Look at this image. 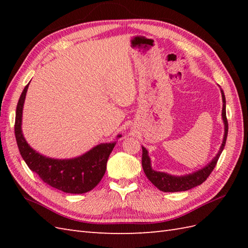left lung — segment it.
I'll return each instance as SVG.
<instances>
[{
    "mask_svg": "<svg viewBox=\"0 0 248 248\" xmlns=\"http://www.w3.org/2000/svg\"><path fill=\"white\" fill-rule=\"evenodd\" d=\"M222 93V99H223V109H222V118L224 123V139L222 141V145L219 147V150L213 159L210 161L207 165L203 166L200 170L194 171L192 173H187V175L183 176H173L170 173H167L164 171H156L152 170L151 166V160L148 155V150L145 147H141L143 149V155H141V165H143L144 172L146 173L147 178L149 179L151 183L155 186L157 188L162 192H182L187 191L195 186H200L202 182L207 180V178L210 176V173L214 170L215 165H217L218 157L224 150V147L226 144V140H227L228 134V121L226 117V99L223 89H220Z\"/></svg>",
    "mask_w": 248,
    "mask_h": 248,
    "instance_id": "obj_1",
    "label": "left lung"
}]
</instances>
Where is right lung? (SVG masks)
Here are the masks:
<instances>
[{
    "instance_id": "obj_1",
    "label": "right lung",
    "mask_w": 248,
    "mask_h": 248,
    "mask_svg": "<svg viewBox=\"0 0 248 248\" xmlns=\"http://www.w3.org/2000/svg\"><path fill=\"white\" fill-rule=\"evenodd\" d=\"M28 88L29 84L20 96L15 121L16 140L26 165L44 182L60 191L71 194L92 191L104 176L108 159L114 149L116 140L99 144L82 155L72 159H54L40 155L28 144L22 133V113ZM119 138H121L120 134L116 140Z\"/></svg>"
}]
</instances>
